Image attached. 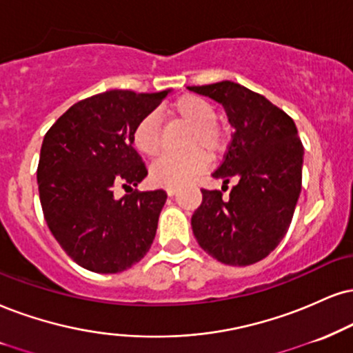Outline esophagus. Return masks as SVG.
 Listing matches in <instances>:
<instances>
[{"label":"esophagus","instance_id":"34e87169","mask_svg":"<svg viewBox=\"0 0 353 353\" xmlns=\"http://www.w3.org/2000/svg\"><path fill=\"white\" fill-rule=\"evenodd\" d=\"M165 190H167L168 196H173V194H175L176 191H178V186H167V188H165Z\"/></svg>","mask_w":353,"mask_h":353}]
</instances>
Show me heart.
I'll use <instances>...</instances> for the list:
<instances>
[{
	"instance_id": "1",
	"label": "heart",
	"mask_w": 353,
	"mask_h": 353,
	"mask_svg": "<svg viewBox=\"0 0 353 353\" xmlns=\"http://www.w3.org/2000/svg\"><path fill=\"white\" fill-rule=\"evenodd\" d=\"M172 114L176 119L191 125L183 155L162 157L150 168V176L155 183L178 186L190 181L204 172L211 157L219 155L228 142L225 129L216 121V108L206 98L198 94H185L172 106ZM134 147L145 157H157L162 150V128L155 112L145 114L136 124L132 132Z\"/></svg>"
}]
</instances>
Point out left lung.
<instances>
[{
	"label": "left lung",
	"instance_id": "8db88e82",
	"mask_svg": "<svg viewBox=\"0 0 353 353\" xmlns=\"http://www.w3.org/2000/svg\"><path fill=\"white\" fill-rule=\"evenodd\" d=\"M224 106L234 128L223 163L212 176L236 185L229 198L201 190L191 217L201 249L225 265L260 262L285 237L303 178L304 147L294 121L262 94L234 81L188 86Z\"/></svg>",
	"mask_w": 353,
	"mask_h": 353
}]
</instances>
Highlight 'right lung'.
<instances>
[{
	"label": "right lung",
	"mask_w": 353,
	"mask_h": 353,
	"mask_svg": "<svg viewBox=\"0 0 353 353\" xmlns=\"http://www.w3.org/2000/svg\"><path fill=\"white\" fill-rule=\"evenodd\" d=\"M168 91L110 90L81 99L43 137L37 167L43 217L67 255L90 272H124L154 242L167 193L132 190L147 176L132 132ZM119 184L131 193L116 200Z\"/></svg>",
	"instance_id": "obj_1"
}]
</instances>
